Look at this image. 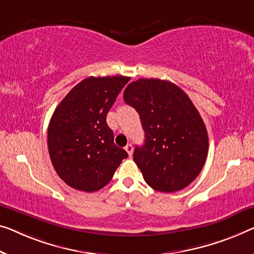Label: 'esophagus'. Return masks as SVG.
Segmentation results:
<instances>
[{"label": "esophagus", "instance_id": "esophagus-1", "mask_svg": "<svg viewBox=\"0 0 254 254\" xmlns=\"http://www.w3.org/2000/svg\"><path fill=\"white\" fill-rule=\"evenodd\" d=\"M126 150H127V153L128 154V156H132V153H133V147H132V145L131 143H127V145L126 146Z\"/></svg>", "mask_w": 254, "mask_h": 254}]
</instances>
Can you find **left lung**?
Here are the masks:
<instances>
[{"instance_id":"obj_1","label":"left lung","mask_w":254,"mask_h":254,"mask_svg":"<svg viewBox=\"0 0 254 254\" xmlns=\"http://www.w3.org/2000/svg\"><path fill=\"white\" fill-rule=\"evenodd\" d=\"M123 98L138 112L145 131L133 161L146 183L162 192L187 187L205 163L209 137L186 92L164 79L139 78L127 86Z\"/></svg>"}]
</instances>
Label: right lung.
I'll return each mask as SVG.
<instances>
[{
	"label": "right lung",
	"mask_w": 254,
	"mask_h": 254,
	"mask_svg": "<svg viewBox=\"0 0 254 254\" xmlns=\"http://www.w3.org/2000/svg\"><path fill=\"white\" fill-rule=\"evenodd\" d=\"M128 81L127 76L88 77L57 106L48 127V148L57 175L69 187L99 190L127 157L114 143L106 116Z\"/></svg>",
	"instance_id": "obj_1"
}]
</instances>
